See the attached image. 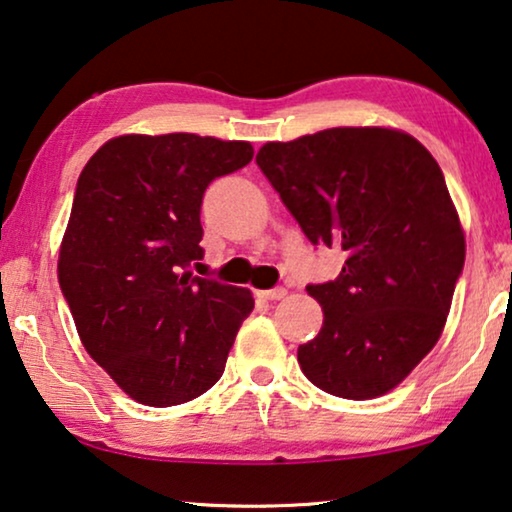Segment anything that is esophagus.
<instances>
[{
	"mask_svg": "<svg viewBox=\"0 0 512 512\" xmlns=\"http://www.w3.org/2000/svg\"><path fill=\"white\" fill-rule=\"evenodd\" d=\"M258 298L281 300V298H286V288L284 286H274V288H268V291H258Z\"/></svg>",
	"mask_w": 512,
	"mask_h": 512,
	"instance_id": "1",
	"label": "esophagus"
}]
</instances>
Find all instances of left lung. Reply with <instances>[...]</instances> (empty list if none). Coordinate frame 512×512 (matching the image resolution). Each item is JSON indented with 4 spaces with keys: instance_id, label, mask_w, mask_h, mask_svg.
I'll use <instances>...</instances> for the list:
<instances>
[{
    "instance_id": "obj_1",
    "label": "left lung",
    "mask_w": 512,
    "mask_h": 512,
    "mask_svg": "<svg viewBox=\"0 0 512 512\" xmlns=\"http://www.w3.org/2000/svg\"><path fill=\"white\" fill-rule=\"evenodd\" d=\"M256 164L311 244L344 251L311 284L323 328L298 348L325 392L374 399L432 351L464 268V231L432 154L409 133L337 127L265 143Z\"/></svg>"
}]
</instances>
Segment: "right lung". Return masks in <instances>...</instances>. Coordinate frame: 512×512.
<instances>
[{
	"instance_id": "1",
	"label": "right lung",
	"mask_w": 512,
	"mask_h": 512,
	"mask_svg": "<svg viewBox=\"0 0 512 512\" xmlns=\"http://www.w3.org/2000/svg\"><path fill=\"white\" fill-rule=\"evenodd\" d=\"M254 147L196 133L108 140L87 161L57 277L85 351L131 399L175 406L221 379L249 288L194 277L207 184Z\"/></svg>"
}]
</instances>
